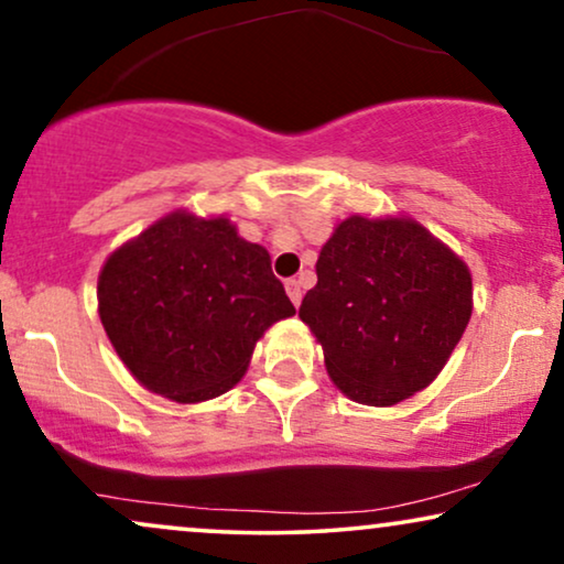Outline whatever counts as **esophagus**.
<instances>
[{"mask_svg": "<svg viewBox=\"0 0 564 564\" xmlns=\"http://www.w3.org/2000/svg\"><path fill=\"white\" fill-rule=\"evenodd\" d=\"M286 294L291 302H294V306H299V302H302V283H299L296 278H289L286 281Z\"/></svg>", "mask_w": 564, "mask_h": 564, "instance_id": "34e87169", "label": "esophagus"}]
</instances>
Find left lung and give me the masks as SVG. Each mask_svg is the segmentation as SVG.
<instances>
[{"instance_id":"8db88e82","label":"left lung","mask_w":564,"mask_h":564,"mask_svg":"<svg viewBox=\"0 0 564 564\" xmlns=\"http://www.w3.org/2000/svg\"><path fill=\"white\" fill-rule=\"evenodd\" d=\"M466 262L411 218H346L317 258L299 317L323 344L330 380L356 403L424 390L471 319Z\"/></svg>"}]
</instances>
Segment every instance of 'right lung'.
Segmentation results:
<instances>
[{
  "label": "right lung",
  "instance_id": "1",
  "mask_svg": "<svg viewBox=\"0 0 564 564\" xmlns=\"http://www.w3.org/2000/svg\"><path fill=\"white\" fill-rule=\"evenodd\" d=\"M98 312L140 384L197 403L237 384L262 333L296 310L265 247L180 210L106 260Z\"/></svg>",
  "mask_w": 564,
  "mask_h": 564
}]
</instances>
